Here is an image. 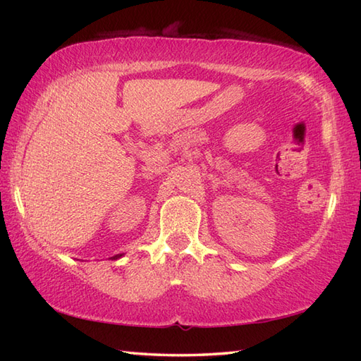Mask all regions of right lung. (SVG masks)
<instances>
[{"instance_id": "1", "label": "right lung", "mask_w": 361, "mask_h": 361, "mask_svg": "<svg viewBox=\"0 0 361 361\" xmlns=\"http://www.w3.org/2000/svg\"><path fill=\"white\" fill-rule=\"evenodd\" d=\"M114 257H119V256H114Z\"/></svg>"}]
</instances>
